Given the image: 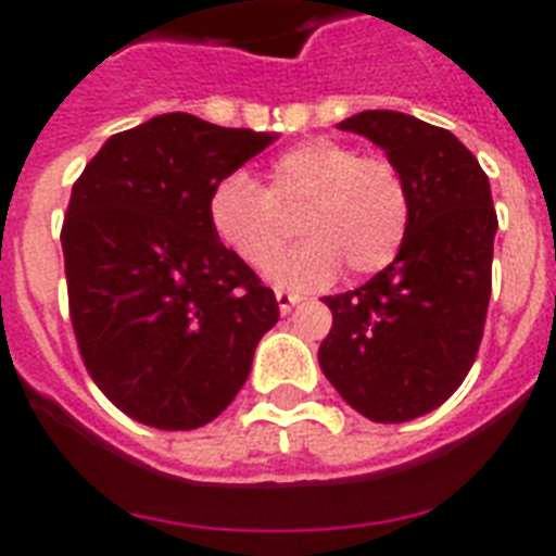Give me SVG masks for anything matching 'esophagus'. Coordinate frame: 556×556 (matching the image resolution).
I'll list each match as a JSON object with an SVG mask.
<instances>
[{
  "instance_id": "34e87169",
  "label": "esophagus",
  "mask_w": 556,
  "mask_h": 556,
  "mask_svg": "<svg viewBox=\"0 0 556 556\" xmlns=\"http://www.w3.org/2000/svg\"><path fill=\"white\" fill-rule=\"evenodd\" d=\"M274 296H277V305L282 314L291 312V308H294V305L303 300V296L294 294V291H286V288H277V291H274Z\"/></svg>"
}]
</instances>
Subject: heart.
Returning a JSON list of instances; mask_svg holds the SVG:
<instances>
[{
	"label": "heart",
	"instance_id": "heart-1",
	"mask_svg": "<svg viewBox=\"0 0 556 556\" xmlns=\"http://www.w3.org/2000/svg\"><path fill=\"white\" fill-rule=\"evenodd\" d=\"M304 210L306 239L276 253L290 235L288 215ZM210 225L225 248L282 286L317 288L346 265L371 277L397 256L409 230V190L401 169L352 143L312 138L279 155L268 190L248 173H230L210 192Z\"/></svg>",
	"mask_w": 556,
	"mask_h": 556
}]
</instances>
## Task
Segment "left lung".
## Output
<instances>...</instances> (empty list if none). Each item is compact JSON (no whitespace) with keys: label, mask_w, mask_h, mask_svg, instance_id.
<instances>
[{"label":"left lung","mask_w":556,"mask_h":556,"mask_svg":"<svg viewBox=\"0 0 556 556\" xmlns=\"http://www.w3.org/2000/svg\"><path fill=\"white\" fill-rule=\"evenodd\" d=\"M378 143L409 190V230L366 286L323 296L331 331L317 361L340 397L378 424L413 421L470 371L491 303V181L456 135L389 109L338 124Z\"/></svg>","instance_id":"8db88e82"}]
</instances>
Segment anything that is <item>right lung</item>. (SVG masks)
<instances>
[{"label": "right lung", "instance_id": "obj_1", "mask_svg": "<svg viewBox=\"0 0 556 556\" xmlns=\"http://www.w3.org/2000/svg\"><path fill=\"white\" fill-rule=\"evenodd\" d=\"M274 132L169 112L112 135L74 181L63 256L91 380L135 421L204 427L251 375L277 296L218 242L210 192Z\"/></svg>", "mask_w": 556, "mask_h": 556}]
</instances>
